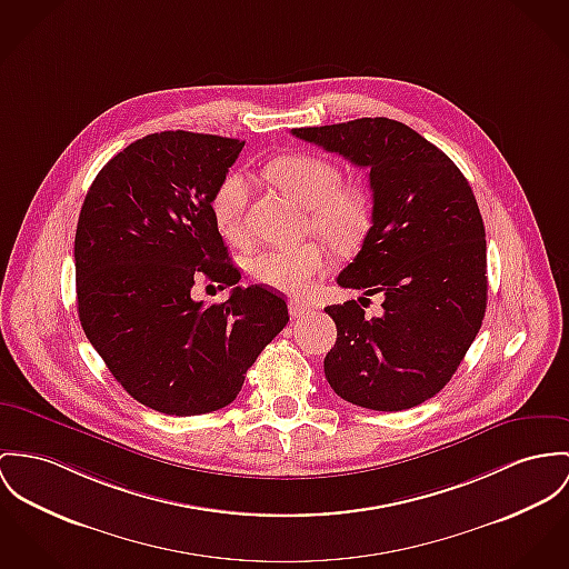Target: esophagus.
Segmentation results:
<instances>
[{
	"label": "esophagus",
	"instance_id": "1",
	"mask_svg": "<svg viewBox=\"0 0 569 569\" xmlns=\"http://www.w3.org/2000/svg\"><path fill=\"white\" fill-rule=\"evenodd\" d=\"M288 306H290V316H292V318H303L307 311L311 309L309 303H306V301H297V299H292Z\"/></svg>",
	"mask_w": 569,
	"mask_h": 569
}]
</instances>
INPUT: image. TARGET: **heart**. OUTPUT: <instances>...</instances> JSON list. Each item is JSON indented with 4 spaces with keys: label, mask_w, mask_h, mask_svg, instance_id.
I'll use <instances>...</instances> for the list:
<instances>
[{
    "label": "heart",
    "mask_w": 569,
    "mask_h": 569,
    "mask_svg": "<svg viewBox=\"0 0 569 569\" xmlns=\"http://www.w3.org/2000/svg\"><path fill=\"white\" fill-rule=\"evenodd\" d=\"M270 181L307 210V229L338 249L361 240L370 224V199L363 188L342 183V169L313 153H292L268 164ZM251 181L240 171L222 177L212 194V214L229 240L244 238V214ZM325 244L307 242L292 249H268L253 258L251 274L266 288L286 295H306L329 270Z\"/></svg>",
    "instance_id": "1"
}]
</instances>
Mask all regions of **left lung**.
Instances as JSON below:
<instances>
[{
  "instance_id": "1",
  "label": "left lung",
  "mask_w": 569,
  "mask_h": 569,
  "mask_svg": "<svg viewBox=\"0 0 569 569\" xmlns=\"http://www.w3.org/2000/svg\"><path fill=\"white\" fill-rule=\"evenodd\" d=\"M292 133L370 171L372 227L338 283L381 291L385 313L325 307L338 327L325 377L357 407L411 409L452 379L481 329L487 244L475 192L436 144L386 117Z\"/></svg>"
}]
</instances>
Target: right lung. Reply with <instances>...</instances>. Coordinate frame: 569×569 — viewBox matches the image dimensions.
<instances>
[{
  "label": "right lung",
  "mask_w": 569,
  "mask_h": 569,
  "mask_svg": "<svg viewBox=\"0 0 569 569\" xmlns=\"http://www.w3.org/2000/svg\"><path fill=\"white\" fill-rule=\"evenodd\" d=\"M242 147L212 133H149L99 171L78 220L82 329L126 392L167 416L229 405L290 320L283 297L263 286H238L214 306L190 297L199 274L240 279L212 194Z\"/></svg>",
  "instance_id": "1"
}]
</instances>
